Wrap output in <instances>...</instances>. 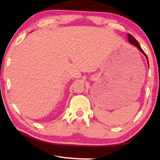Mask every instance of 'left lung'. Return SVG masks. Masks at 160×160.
Returning <instances> with one entry per match:
<instances>
[{
  "label": "left lung",
  "instance_id": "obj_1",
  "mask_svg": "<svg viewBox=\"0 0 160 160\" xmlns=\"http://www.w3.org/2000/svg\"><path fill=\"white\" fill-rule=\"evenodd\" d=\"M128 36V41L130 42L132 45H135V47H138V49L140 51V52L144 54V55L146 56V58H147V61H148V58H147V54H146L145 53H144V52L143 50H142V49L141 48V47L140 46V45H139V43H138V42L137 41V40L135 39V38H133V36H132V35H131V34H128L127 35Z\"/></svg>",
  "mask_w": 160,
  "mask_h": 160
}]
</instances>
